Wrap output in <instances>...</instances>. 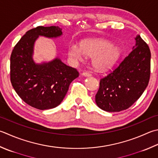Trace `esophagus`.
<instances>
[{"instance_id": "1", "label": "esophagus", "mask_w": 158, "mask_h": 158, "mask_svg": "<svg viewBox=\"0 0 158 158\" xmlns=\"http://www.w3.org/2000/svg\"><path fill=\"white\" fill-rule=\"evenodd\" d=\"M82 75L84 76H87V77H89V76H91V74L88 73V72H83V73H82Z\"/></svg>"}]
</instances>
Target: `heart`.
Masks as SVG:
<instances>
[{
	"label": "heart",
	"instance_id": "obj_1",
	"mask_svg": "<svg viewBox=\"0 0 158 158\" xmlns=\"http://www.w3.org/2000/svg\"><path fill=\"white\" fill-rule=\"evenodd\" d=\"M83 54L93 57L94 67L99 71L111 69L117 63L121 56V50L109 41L100 39L83 40L78 47L71 44L68 49V56L73 60H80Z\"/></svg>",
	"mask_w": 158,
	"mask_h": 158
}]
</instances>
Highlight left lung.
I'll return each mask as SVG.
<instances>
[{
  "instance_id": "obj_1",
  "label": "left lung",
  "mask_w": 158,
  "mask_h": 158,
  "mask_svg": "<svg viewBox=\"0 0 158 158\" xmlns=\"http://www.w3.org/2000/svg\"><path fill=\"white\" fill-rule=\"evenodd\" d=\"M129 56L100 80L96 95L98 107L109 112L127 109L143 94L149 82L151 52L140 35Z\"/></svg>"
}]
</instances>
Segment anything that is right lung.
I'll use <instances>...</instances> for the list:
<instances>
[{
	"mask_svg": "<svg viewBox=\"0 0 158 158\" xmlns=\"http://www.w3.org/2000/svg\"><path fill=\"white\" fill-rule=\"evenodd\" d=\"M62 34L59 27L38 26L26 32L14 47L10 57V80L19 97L34 108L45 110L58 106L78 71L56 58L36 64L33 60L34 43L39 35L56 38Z\"/></svg>",
	"mask_w": 158,
	"mask_h": 158,
	"instance_id": "add662e5",
	"label": "right lung"
}]
</instances>
